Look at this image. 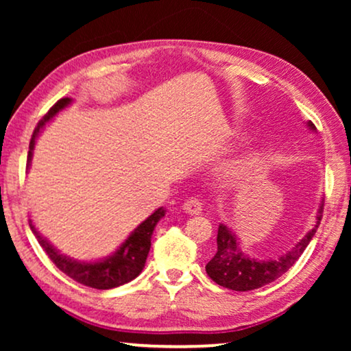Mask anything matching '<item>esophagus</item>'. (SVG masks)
<instances>
[{
  "label": "esophagus",
  "instance_id": "1",
  "mask_svg": "<svg viewBox=\"0 0 351 351\" xmlns=\"http://www.w3.org/2000/svg\"><path fill=\"white\" fill-rule=\"evenodd\" d=\"M182 209H184V213L189 215H198L203 213V204H201V201L198 198H190L182 204Z\"/></svg>",
  "mask_w": 351,
  "mask_h": 351
}]
</instances>
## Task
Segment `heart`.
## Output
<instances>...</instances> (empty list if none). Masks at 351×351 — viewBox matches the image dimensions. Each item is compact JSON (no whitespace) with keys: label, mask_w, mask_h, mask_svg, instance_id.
Returning a JSON list of instances; mask_svg holds the SVG:
<instances>
[{"label":"heart","mask_w":351,"mask_h":351,"mask_svg":"<svg viewBox=\"0 0 351 351\" xmlns=\"http://www.w3.org/2000/svg\"><path fill=\"white\" fill-rule=\"evenodd\" d=\"M228 138H237V132L228 131ZM258 166H261V156L257 152L247 150L234 158L222 169V179L225 184L232 186H244L256 179Z\"/></svg>","instance_id":"b5f03b06"}]
</instances>
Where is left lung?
I'll list each match as a JSON object with an SVG mask.
<instances>
[{"mask_svg":"<svg viewBox=\"0 0 351 351\" xmlns=\"http://www.w3.org/2000/svg\"><path fill=\"white\" fill-rule=\"evenodd\" d=\"M306 126H308L310 131H316L315 124L311 121L306 123ZM323 209L324 199L321 201L318 214H316L315 227L291 251L282 254L281 257L268 258V261L247 257L239 247L237 234L227 225L220 223L217 230V252L214 254V257L206 265V273L219 286H223L232 291L244 292L270 285V282L285 275L297 262V258L302 256L305 247L308 246L311 238L315 237L316 230L319 227Z\"/></svg>","mask_w":351,"mask_h":351,"instance_id":"8db88e82","label":"left lung"}]
</instances>
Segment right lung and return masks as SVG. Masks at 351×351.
<instances>
[{
  "instance_id": "right-lung-1",
  "label": "right lung",
  "mask_w": 351,
  "mask_h": 351,
  "mask_svg": "<svg viewBox=\"0 0 351 351\" xmlns=\"http://www.w3.org/2000/svg\"><path fill=\"white\" fill-rule=\"evenodd\" d=\"M70 104V99H60L59 102L43 117L41 121L38 123L35 131H33L30 147H28L30 150H28L27 156V167H30L33 148H35L36 138L40 136L41 129L45 128L46 123H49L57 113L62 112L65 107H69ZM165 208H158L150 217H147L137 228H134V232L126 238V241H124L112 256L100 258V261L95 262L75 261V258L59 252L45 237H41L40 232L35 228V225H33L32 219L28 220V223H30L32 232L35 233L40 246L45 249L47 256H49L51 261L56 263V267L59 268L60 271H64L66 276L71 278V280L78 281L80 285L94 287V289H112V287L126 285V282L132 281L134 278L141 275L143 267H145L148 251H150L152 246L153 230H155L156 223L160 222V219L165 217Z\"/></svg>"
}]
</instances>
